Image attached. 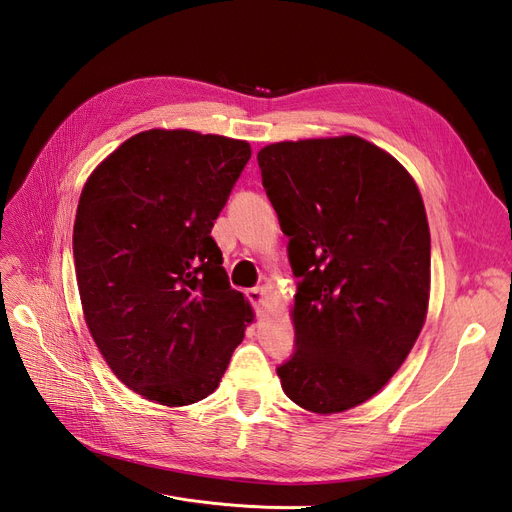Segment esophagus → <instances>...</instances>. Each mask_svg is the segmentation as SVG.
I'll use <instances>...</instances> for the list:
<instances>
[{
  "mask_svg": "<svg viewBox=\"0 0 512 512\" xmlns=\"http://www.w3.org/2000/svg\"><path fill=\"white\" fill-rule=\"evenodd\" d=\"M245 294H247V301H250L256 309H260L262 303H265V290L262 288H250Z\"/></svg>",
  "mask_w": 512,
  "mask_h": 512,
  "instance_id": "obj_1",
  "label": "esophagus"
}]
</instances>
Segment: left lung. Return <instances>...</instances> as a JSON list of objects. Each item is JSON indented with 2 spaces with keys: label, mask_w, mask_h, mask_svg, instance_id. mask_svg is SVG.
I'll use <instances>...</instances> for the list:
<instances>
[{
  "label": "left lung",
  "mask_w": 512,
  "mask_h": 512,
  "mask_svg": "<svg viewBox=\"0 0 512 512\" xmlns=\"http://www.w3.org/2000/svg\"><path fill=\"white\" fill-rule=\"evenodd\" d=\"M299 277L284 393L318 414L374 397L406 361L429 303L431 239L421 192L393 156L359 136L258 151Z\"/></svg>",
  "instance_id": "8db88e82"
}]
</instances>
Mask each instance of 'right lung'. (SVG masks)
I'll use <instances>...</instances> for the list:
<instances>
[{
  "label": "right lung",
  "instance_id": "obj_1",
  "mask_svg": "<svg viewBox=\"0 0 512 512\" xmlns=\"http://www.w3.org/2000/svg\"><path fill=\"white\" fill-rule=\"evenodd\" d=\"M250 156L235 138L147 130L83 188L72 252L87 327L113 374L162 406L218 389L252 320L211 237Z\"/></svg>",
  "mask_w": 512,
  "mask_h": 512
}]
</instances>
